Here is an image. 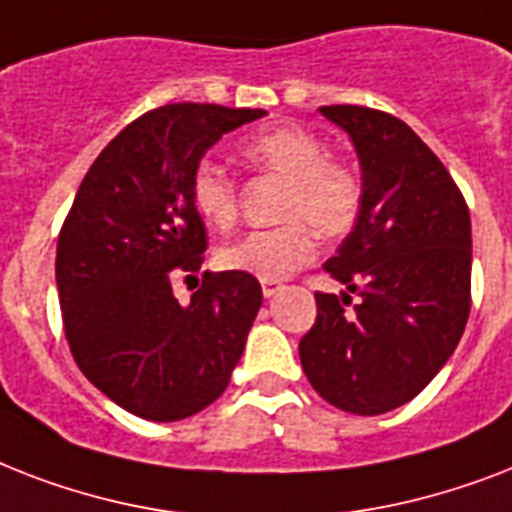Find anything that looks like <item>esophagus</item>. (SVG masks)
I'll use <instances>...</instances> for the list:
<instances>
[{
	"instance_id": "34e87169",
	"label": "esophagus",
	"mask_w": 512,
	"mask_h": 512,
	"mask_svg": "<svg viewBox=\"0 0 512 512\" xmlns=\"http://www.w3.org/2000/svg\"><path fill=\"white\" fill-rule=\"evenodd\" d=\"M281 281H263V295L271 300V297H276L281 292Z\"/></svg>"
}]
</instances>
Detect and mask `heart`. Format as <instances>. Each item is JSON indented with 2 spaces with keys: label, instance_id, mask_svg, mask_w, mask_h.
Listing matches in <instances>:
<instances>
[{
  "label": "heart",
  "instance_id": "1",
  "mask_svg": "<svg viewBox=\"0 0 512 512\" xmlns=\"http://www.w3.org/2000/svg\"><path fill=\"white\" fill-rule=\"evenodd\" d=\"M244 156L257 170L287 183L281 193L276 228L252 231L225 244L217 263L225 271L249 273L260 281L287 279L311 263L316 233L342 236L361 209V180L348 164L329 159L327 143L305 127H276L244 143ZM191 204L196 215L217 231H228L239 215L231 175L215 162H199L191 175Z\"/></svg>",
  "mask_w": 512,
  "mask_h": 512
}]
</instances>
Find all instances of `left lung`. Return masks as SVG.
<instances>
[{"label":"left lung","instance_id":"obj_1","mask_svg":"<svg viewBox=\"0 0 512 512\" xmlns=\"http://www.w3.org/2000/svg\"><path fill=\"white\" fill-rule=\"evenodd\" d=\"M361 167V209L324 271L348 292H316L300 364L324 401L385 414L412 401L457 348L470 313V212L452 175L409 124L374 108L324 106ZM359 303L348 309L349 295Z\"/></svg>","mask_w":512,"mask_h":512}]
</instances>
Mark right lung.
I'll list each match as a JSON object with an SVG mask.
<instances>
[{
	"label": "right lung",
	"instance_id": "obj_1",
	"mask_svg": "<svg viewBox=\"0 0 512 512\" xmlns=\"http://www.w3.org/2000/svg\"><path fill=\"white\" fill-rule=\"evenodd\" d=\"M263 108L170 103L124 127L76 191L58 239L63 327L84 377L143 420L175 422L220 398L263 305L249 273H204L191 303L172 279L201 268L191 204L201 156Z\"/></svg>",
	"mask_w": 512,
	"mask_h": 512
}]
</instances>
